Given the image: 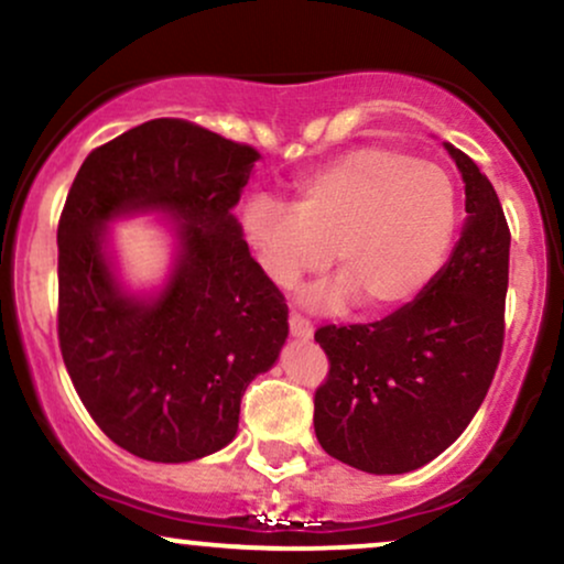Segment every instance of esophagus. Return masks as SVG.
I'll return each instance as SVG.
<instances>
[{"instance_id": "34e87169", "label": "esophagus", "mask_w": 564, "mask_h": 564, "mask_svg": "<svg viewBox=\"0 0 564 564\" xmlns=\"http://www.w3.org/2000/svg\"><path fill=\"white\" fill-rule=\"evenodd\" d=\"M289 332H291V336H294V339H302V341L313 339V326H310V321H304L302 315H291Z\"/></svg>"}]
</instances>
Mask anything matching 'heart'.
<instances>
[{"label":"heart","mask_w":564,"mask_h":564,"mask_svg":"<svg viewBox=\"0 0 564 564\" xmlns=\"http://www.w3.org/2000/svg\"><path fill=\"white\" fill-rule=\"evenodd\" d=\"M458 217V187L443 166L381 145L310 172L291 206L257 196L241 212L246 241L275 286H296L334 262L339 278L315 283L302 302L321 313L358 302L368 318L424 294L448 260Z\"/></svg>","instance_id":"heart-1"}]
</instances>
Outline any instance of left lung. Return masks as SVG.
<instances>
[{
    "label": "left lung",
    "instance_id": "obj_1",
    "mask_svg": "<svg viewBox=\"0 0 564 564\" xmlns=\"http://www.w3.org/2000/svg\"><path fill=\"white\" fill-rule=\"evenodd\" d=\"M445 151L462 172L467 219L435 281L377 323L315 332L332 364L315 392V437L368 475L413 471L456 443L501 358L509 225L480 166L451 142Z\"/></svg>",
    "mask_w": 564,
    "mask_h": 564
}]
</instances>
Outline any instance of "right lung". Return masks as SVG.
I'll list each match as a JSON object with an SVG mask.
<instances>
[{"mask_svg": "<svg viewBox=\"0 0 564 564\" xmlns=\"http://www.w3.org/2000/svg\"><path fill=\"white\" fill-rule=\"evenodd\" d=\"M260 153L183 119L95 148L57 225V336L95 424L145 462L183 464L232 443L246 387L270 371L289 307L232 206ZM159 214L173 264L153 292L118 278L107 228Z\"/></svg>", "mask_w": 564, "mask_h": 564, "instance_id": "1", "label": "right lung"}]
</instances>
